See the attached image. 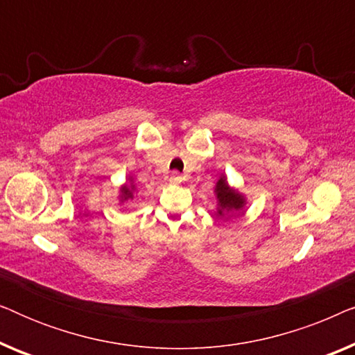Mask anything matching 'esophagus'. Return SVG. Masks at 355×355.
Masks as SVG:
<instances>
[{"label": "esophagus", "instance_id": "obj_1", "mask_svg": "<svg viewBox=\"0 0 355 355\" xmlns=\"http://www.w3.org/2000/svg\"><path fill=\"white\" fill-rule=\"evenodd\" d=\"M169 181H171L173 184H181V181H182V178H181V174L179 173H171V178H169Z\"/></svg>", "mask_w": 355, "mask_h": 355}]
</instances>
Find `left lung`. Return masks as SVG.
<instances>
[{"label":"left lung","instance_id":"obj_1","mask_svg":"<svg viewBox=\"0 0 355 355\" xmlns=\"http://www.w3.org/2000/svg\"><path fill=\"white\" fill-rule=\"evenodd\" d=\"M213 193L216 197V211L218 220H230L234 213L244 210L247 205V197L236 187L227 182L226 174H221L218 182L213 187Z\"/></svg>","mask_w":355,"mask_h":355}]
</instances>
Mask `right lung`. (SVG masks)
<instances>
[{"label": "right lung", "mask_w": 355, "mask_h": 355, "mask_svg": "<svg viewBox=\"0 0 355 355\" xmlns=\"http://www.w3.org/2000/svg\"><path fill=\"white\" fill-rule=\"evenodd\" d=\"M134 196H137V187H135L134 184V178L129 176L128 179H125V182L123 184V186L119 187V203H124L128 200H132Z\"/></svg>", "instance_id": "right-lung-1"}]
</instances>
